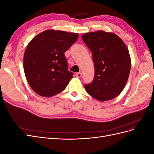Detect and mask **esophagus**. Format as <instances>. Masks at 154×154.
Wrapping results in <instances>:
<instances>
[{
	"label": "esophagus",
	"mask_w": 154,
	"mask_h": 154,
	"mask_svg": "<svg viewBox=\"0 0 154 154\" xmlns=\"http://www.w3.org/2000/svg\"><path fill=\"white\" fill-rule=\"evenodd\" d=\"M76 76L77 78H81L82 76V72H78L76 74Z\"/></svg>",
	"instance_id": "obj_1"
}]
</instances>
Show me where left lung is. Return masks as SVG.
I'll list each match as a JSON object with an SVG mask.
<instances>
[{"label": "left lung", "instance_id": "left-lung-1", "mask_svg": "<svg viewBox=\"0 0 154 154\" xmlns=\"http://www.w3.org/2000/svg\"><path fill=\"white\" fill-rule=\"evenodd\" d=\"M83 42L92 52L95 74L87 92L100 101L112 100L125 88L131 68L128 50L113 32L97 31L83 34Z\"/></svg>", "mask_w": 154, "mask_h": 154}]
</instances>
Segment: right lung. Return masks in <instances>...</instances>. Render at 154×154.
I'll return each instance as SVG.
<instances>
[{"instance_id": "obj_1", "label": "right lung", "mask_w": 154, "mask_h": 154, "mask_svg": "<svg viewBox=\"0 0 154 154\" xmlns=\"http://www.w3.org/2000/svg\"><path fill=\"white\" fill-rule=\"evenodd\" d=\"M78 36L49 29L37 35L27 45L23 66L27 81L36 94L49 97L66 88L73 73L68 71L64 53Z\"/></svg>"}]
</instances>
